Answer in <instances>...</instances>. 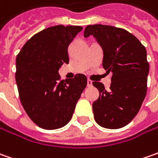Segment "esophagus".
Returning <instances> with one entry per match:
<instances>
[{"label": "esophagus", "mask_w": 158, "mask_h": 158, "mask_svg": "<svg viewBox=\"0 0 158 158\" xmlns=\"http://www.w3.org/2000/svg\"><path fill=\"white\" fill-rule=\"evenodd\" d=\"M87 86H88V87L92 86V81H91V80H89V79L87 80Z\"/></svg>", "instance_id": "obj_1"}]
</instances>
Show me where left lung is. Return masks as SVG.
<instances>
[{"label": "left lung", "mask_w": 158, "mask_h": 158, "mask_svg": "<svg viewBox=\"0 0 158 158\" xmlns=\"http://www.w3.org/2000/svg\"><path fill=\"white\" fill-rule=\"evenodd\" d=\"M92 35L103 49V67L112 74L110 90L102 82H93L99 97L92 104L96 122L118 129L135 117L147 92L149 65L147 52L135 36L110 25H88L84 37Z\"/></svg>", "instance_id": "8db88e82"}]
</instances>
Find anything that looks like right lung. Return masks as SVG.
Listing matches in <instances>:
<instances>
[{
	"label": "right lung",
	"mask_w": 158,
	"mask_h": 158,
	"mask_svg": "<svg viewBox=\"0 0 158 158\" xmlns=\"http://www.w3.org/2000/svg\"><path fill=\"white\" fill-rule=\"evenodd\" d=\"M82 26L56 25L32 36L16 56L15 82L28 116L41 128L52 130L68 124L87 86V77L77 74L60 79L59 69L69 63L68 47Z\"/></svg>",
	"instance_id": "1"
}]
</instances>
